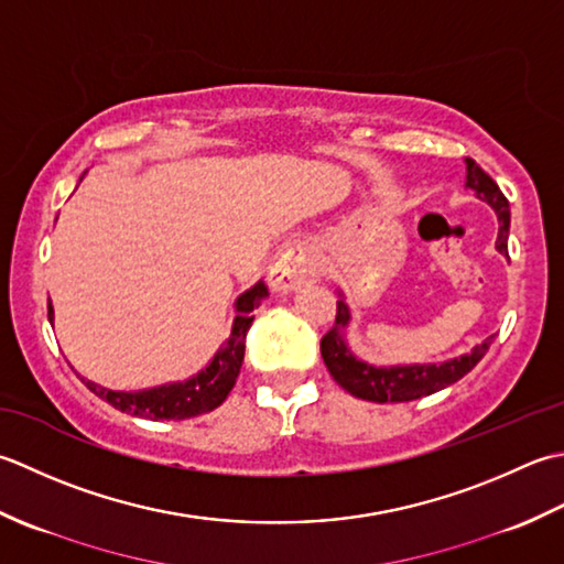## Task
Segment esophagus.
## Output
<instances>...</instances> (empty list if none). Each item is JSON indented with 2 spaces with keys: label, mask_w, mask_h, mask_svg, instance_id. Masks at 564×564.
<instances>
[{
  "label": "esophagus",
  "mask_w": 564,
  "mask_h": 564,
  "mask_svg": "<svg viewBox=\"0 0 564 564\" xmlns=\"http://www.w3.org/2000/svg\"><path fill=\"white\" fill-rule=\"evenodd\" d=\"M314 272H316V260L312 256V250H308L306 246L292 243L280 252L278 260L272 262L268 282L272 290L292 292L299 282Z\"/></svg>",
  "instance_id": "obj_1"
}]
</instances>
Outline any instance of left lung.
I'll use <instances>...</instances> for the list:
<instances>
[{"label":"left lung","instance_id":"obj_1","mask_svg":"<svg viewBox=\"0 0 564 564\" xmlns=\"http://www.w3.org/2000/svg\"><path fill=\"white\" fill-rule=\"evenodd\" d=\"M467 163V187L475 189L481 202H487L499 216V238L497 250L509 258V199L503 197L497 182H494L485 170H481L473 158L465 160ZM350 324V308L348 304L338 302L336 308V326H333L324 338H321V358H324L330 377L346 389L348 394L375 401V404H387V401H413L421 397H429L441 392V389L455 384L457 379H463L473 367L485 358L489 350L494 336H489L485 343L473 348V352L459 355L441 365H397V367H375L355 358L348 350L346 338H343V328Z\"/></svg>","mask_w":564,"mask_h":564}]
</instances>
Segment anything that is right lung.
<instances>
[{
  "instance_id": "obj_1",
  "label": "right lung",
  "mask_w": 564,
  "mask_h": 564,
  "mask_svg": "<svg viewBox=\"0 0 564 564\" xmlns=\"http://www.w3.org/2000/svg\"><path fill=\"white\" fill-rule=\"evenodd\" d=\"M262 296H268L265 282H258L256 286H250L248 292H243L236 299L238 316L234 321L231 338L218 348L214 360L206 365L197 377L187 379V382L143 389V392H111V389L89 382L85 377L83 382L87 384L89 392H95L99 399H105L113 409L131 413V416L151 419V421H163V419L182 421V419L199 416V413L221 406L228 392H231L236 384L240 365H243L246 336L252 318H256L250 312L260 304ZM48 318L53 321L51 304H48Z\"/></svg>"
}]
</instances>
